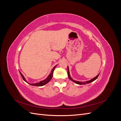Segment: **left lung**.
<instances>
[{"instance_id":"1","label":"left lung","mask_w":121,"mask_h":121,"mask_svg":"<svg viewBox=\"0 0 121 121\" xmlns=\"http://www.w3.org/2000/svg\"><path fill=\"white\" fill-rule=\"evenodd\" d=\"M68 77L71 80H72V81H73L74 82H75V83L77 84H79V85H83V84H88L90 82H92L93 81H94V80H95L99 76V74L97 76H96L95 77H94V78L92 79L91 80H90V81H86V82H79V81H75L74 80H73L71 77H70V75H69V68L68 67Z\"/></svg>"}]
</instances>
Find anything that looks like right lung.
I'll return each mask as SVG.
<instances>
[{
	"instance_id": "obj_1",
	"label": "right lung",
	"mask_w": 121,
	"mask_h": 121,
	"mask_svg": "<svg viewBox=\"0 0 121 121\" xmlns=\"http://www.w3.org/2000/svg\"><path fill=\"white\" fill-rule=\"evenodd\" d=\"M56 66H55V67L52 69V72H51L50 75L48 76V77H47L45 80H43V81H40L39 83H33V84H30V83H29V84H30V85H31L35 86H42L44 85L45 84H47L48 82H49V81H50V80H51V79H52V76H53V71H54V69H55V68H56ZM20 73L21 75V76H22V77L23 79L24 80V81H25V82H26L27 83H28V82L26 81V79H25L24 77L23 76V75H22V73H21V72H20Z\"/></svg>"
}]
</instances>
